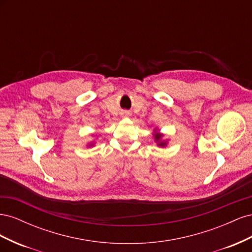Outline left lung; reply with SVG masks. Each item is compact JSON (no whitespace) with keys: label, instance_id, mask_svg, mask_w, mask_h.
Returning <instances> with one entry per match:
<instances>
[{"label":"left lung","instance_id":"1","mask_svg":"<svg viewBox=\"0 0 252 252\" xmlns=\"http://www.w3.org/2000/svg\"><path fill=\"white\" fill-rule=\"evenodd\" d=\"M154 138H155V141L157 142V145L158 147H165L167 146V141L163 140L164 138V134L161 133V132H158V128H155L154 130Z\"/></svg>","mask_w":252,"mask_h":252}]
</instances>
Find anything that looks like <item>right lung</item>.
<instances>
[{
	"label": "right lung",
	"instance_id": "obj_1",
	"mask_svg": "<svg viewBox=\"0 0 252 252\" xmlns=\"http://www.w3.org/2000/svg\"><path fill=\"white\" fill-rule=\"evenodd\" d=\"M93 146H94V142H93V143H89V144L87 145V147H93Z\"/></svg>",
	"mask_w": 252,
	"mask_h": 252
}]
</instances>
